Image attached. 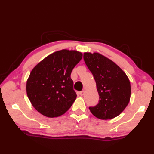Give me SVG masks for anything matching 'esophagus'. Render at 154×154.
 Wrapping results in <instances>:
<instances>
[{"label":"esophagus","instance_id":"obj_1","mask_svg":"<svg viewBox=\"0 0 154 154\" xmlns=\"http://www.w3.org/2000/svg\"><path fill=\"white\" fill-rule=\"evenodd\" d=\"M79 94H81V96H83V94H85V91L83 90V91H80V93H79Z\"/></svg>","mask_w":154,"mask_h":154}]
</instances>
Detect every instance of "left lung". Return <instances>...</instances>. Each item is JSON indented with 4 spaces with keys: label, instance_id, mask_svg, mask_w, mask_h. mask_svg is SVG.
<instances>
[{
    "label": "left lung",
    "instance_id": "obj_1",
    "mask_svg": "<svg viewBox=\"0 0 154 154\" xmlns=\"http://www.w3.org/2000/svg\"><path fill=\"white\" fill-rule=\"evenodd\" d=\"M83 59L95 80L99 103L89 109L94 116L108 120L119 116L129 103L131 87L125 73L113 61L98 53H85Z\"/></svg>",
    "mask_w": 154,
    "mask_h": 154
}]
</instances>
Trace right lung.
Masks as SVG:
<instances>
[{"instance_id": "right-lung-1", "label": "right lung", "mask_w": 154, "mask_h": 154, "mask_svg": "<svg viewBox=\"0 0 154 154\" xmlns=\"http://www.w3.org/2000/svg\"><path fill=\"white\" fill-rule=\"evenodd\" d=\"M82 57L77 51H57L32 69L26 83V92L35 110L54 118L69 109L77 97L71 73Z\"/></svg>"}]
</instances>
